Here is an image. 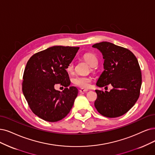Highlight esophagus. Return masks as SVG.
Masks as SVG:
<instances>
[{
    "mask_svg": "<svg viewBox=\"0 0 155 155\" xmlns=\"http://www.w3.org/2000/svg\"><path fill=\"white\" fill-rule=\"evenodd\" d=\"M80 93H86L87 91H88L87 89H81L79 90Z\"/></svg>",
    "mask_w": 155,
    "mask_h": 155,
    "instance_id": "34e87169",
    "label": "esophagus"
}]
</instances>
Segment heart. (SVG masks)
Listing matches in <instances>:
<instances>
[{
    "label": "heart",
    "mask_w": 155,
    "mask_h": 155,
    "mask_svg": "<svg viewBox=\"0 0 155 155\" xmlns=\"http://www.w3.org/2000/svg\"><path fill=\"white\" fill-rule=\"evenodd\" d=\"M83 57L85 61H86L91 66L94 67L98 64V59H97L96 55L92 53H85L83 55ZM73 66L74 64L73 62L72 61L68 65L66 68V70L68 72H71L73 71ZM91 81H92V78L88 76H76L72 78V82L74 85L84 89H87L91 85Z\"/></svg>",
    "instance_id": "1"
}]
</instances>
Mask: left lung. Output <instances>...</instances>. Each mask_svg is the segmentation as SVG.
<instances>
[{
    "label": "left lung",
    "mask_w": 155,
    "mask_h": 155,
    "mask_svg": "<svg viewBox=\"0 0 155 155\" xmlns=\"http://www.w3.org/2000/svg\"><path fill=\"white\" fill-rule=\"evenodd\" d=\"M104 59V71L96 85L107 87L111 85L110 92L96 90L97 99L94 106L102 116L117 117L127 113L140 96L142 84L140 68L135 55L130 50L112 43H96Z\"/></svg>",
    "instance_id": "obj_1"
}]
</instances>
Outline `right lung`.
Segmentation results:
<instances>
[{
  "label": "right lung",
  "mask_w": 155,
  "mask_h": 155,
  "mask_svg": "<svg viewBox=\"0 0 155 155\" xmlns=\"http://www.w3.org/2000/svg\"><path fill=\"white\" fill-rule=\"evenodd\" d=\"M79 47L54 46L34 54L23 75L22 91L32 112L48 122H57L70 112L78 91L71 86L66 69ZM66 88L61 92L54 85Z\"/></svg>",
  "instance_id": "right-lung-1"
}]
</instances>
